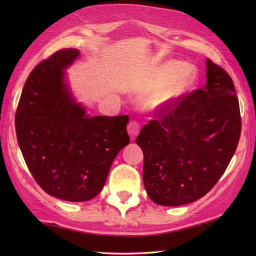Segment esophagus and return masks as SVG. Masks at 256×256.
I'll use <instances>...</instances> for the list:
<instances>
[{
    "label": "esophagus",
    "instance_id": "1",
    "mask_svg": "<svg viewBox=\"0 0 256 256\" xmlns=\"http://www.w3.org/2000/svg\"><path fill=\"white\" fill-rule=\"evenodd\" d=\"M128 132L130 136H131V140H136L138 132H140V124L136 120H131L128 125Z\"/></svg>",
    "mask_w": 256,
    "mask_h": 256
}]
</instances>
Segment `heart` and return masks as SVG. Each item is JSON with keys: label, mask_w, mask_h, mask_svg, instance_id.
Wrapping results in <instances>:
<instances>
[{"label": "heart", "mask_w": 256, "mask_h": 256, "mask_svg": "<svg viewBox=\"0 0 256 256\" xmlns=\"http://www.w3.org/2000/svg\"><path fill=\"white\" fill-rule=\"evenodd\" d=\"M188 66L177 60H168L150 73L144 81V88L151 92L146 106L154 110L172 107L182 97L190 84Z\"/></svg>", "instance_id": "heart-1"}]
</instances>
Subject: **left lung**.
Here are the masks:
<instances>
[{
	"label": "left lung",
	"instance_id": "left-lung-1",
	"mask_svg": "<svg viewBox=\"0 0 256 256\" xmlns=\"http://www.w3.org/2000/svg\"><path fill=\"white\" fill-rule=\"evenodd\" d=\"M206 84L158 110L136 138L144 151L149 198L178 206L204 196L226 170L240 136L238 98L230 76L206 58Z\"/></svg>",
	"mask_w": 256,
	"mask_h": 256
}]
</instances>
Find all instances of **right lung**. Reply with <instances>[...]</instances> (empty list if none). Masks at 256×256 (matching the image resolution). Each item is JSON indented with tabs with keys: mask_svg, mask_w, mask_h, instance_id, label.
Segmentation results:
<instances>
[{
	"mask_svg": "<svg viewBox=\"0 0 256 256\" xmlns=\"http://www.w3.org/2000/svg\"><path fill=\"white\" fill-rule=\"evenodd\" d=\"M64 48L30 73L16 112L21 152L37 184L60 200L94 198L118 154L130 144L128 115L89 116L73 97L66 68L79 58Z\"/></svg>",
	"mask_w": 256,
	"mask_h": 256,
	"instance_id": "add662e5",
	"label": "right lung"
}]
</instances>
